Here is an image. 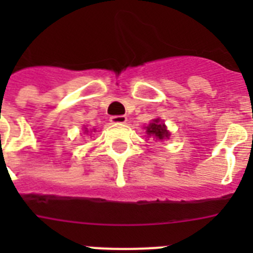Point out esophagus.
Listing matches in <instances>:
<instances>
[{
	"label": "esophagus",
	"instance_id": "esophagus-1",
	"mask_svg": "<svg viewBox=\"0 0 253 253\" xmlns=\"http://www.w3.org/2000/svg\"><path fill=\"white\" fill-rule=\"evenodd\" d=\"M110 122L113 124H124L126 122V116L125 115H114L110 118Z\"/></svg>",
	"mask_w": 253,
	"mask_h": 253
}]
</instances>
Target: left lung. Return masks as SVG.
I'll return each mask as SVG.
<instances>
[{
	"mask_svg": "<svg viewBox=\"0 0 253 253\" xmlns=\"http://www.w3.org/2000/svg\"><path fill=\"white\" fill-rule=\"evenodd\" d=\"M147 133H148L149 135H153V137H156L160 140L169 137V133L166 130L165 125H163L162 123H160V119H156L154 123H151V124L147 126Z\"/></svg>",
	"mask_w": 253,
	"mask_h": 253,
	"instance_id": "obj_1",
	"label": "left lung"
}]
</instances>
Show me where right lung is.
Here are the masks:
<instances>
[{"instance_id":"add662e5","label":"right lung","mask_w":253,"mask_h":253,"mask_svg":"<svg viewBox=\"0 0 253 253\" xmlns=\"http://www.w3.org/2000/svg\"><path fill=\"white\" fill-rule=\"evenodd\" d=\"M86 131H87V130H86Z\"/></svg>"}]
</instances>
